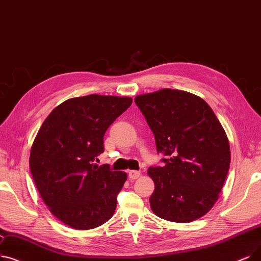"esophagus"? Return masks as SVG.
<instances>
[{"label": "esophagus", "instance_id": "34e87169", "mask_svg": "<svg viewBox=\"0 0 261 261\" xmlns=\"http://www.w3.org/2000/svg\"><path fill=\"white\" fill-rule=\"evenodd\" d=\"M128 175H129V178H130V179L135 180V179H138V178L141 176V173H140L139 171H130V172L128 173Z\"/></svg>", "mask_w": 261, "mask_h": 261}]
</instances>
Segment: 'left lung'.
<instances>
[{"label": "left lung", "mask_w": 261, "mask_h": 261, "mask_svg": "<svg viewBox=\"0 0 261 261\" xmlns=\"http://www.w3.org/2000/svg\"><path fill=\"white\" fill-rule=\"evenodd\" d=\"M153 132L164 166H151L149 201L156 217L189 223L219 198L230 164L227 135L205 100L164 88L134 99Z\"/></svg>", "instance_id": "obj_1"}]
</instances>
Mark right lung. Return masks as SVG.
I'll return each instance as SVG.
<instances>
[{"instance_id":"right-lung-1","label":"right lung","mask_w":261,"mask_h":261,"mask_svg":"<svg viewBox=\"0 0 261 261\" xmlns=\"http://www.w3.org/2000/svg\"><path fill=\"white\" fill-rule=\"evenodd\" d=\"M132 103L129 97L88 95L56 107L32 145L30 168L49 210L69 227L87 230L114 214L127 174L98 166L105 133Z\"/></svg>"}]
</instances>
